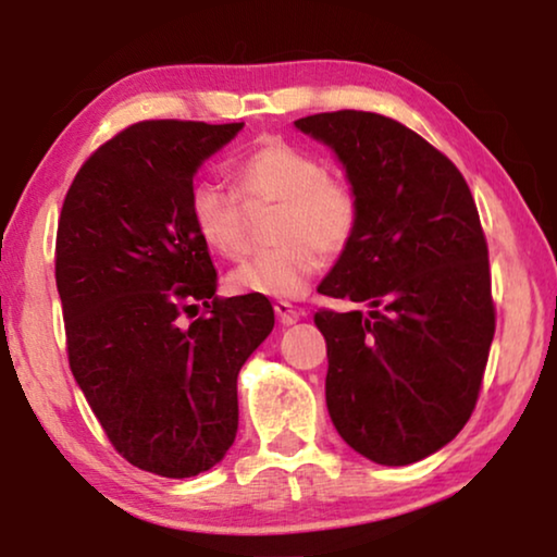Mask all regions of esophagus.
I'll return each instance as SVG.
<instances>
[{"label": "esophagus", "mask_w": 557, "mask_h": 557, "mask_svg": "<svg viewBox=\"0 0 557 557\" xmlns=\"http://www.w3.org/2000/svg\"><path fill=\"white\" fill-rule=\"evenodd\" d=\"M273 311H276L278 322L284 324V326L296 324V322H299V317H301V311H296L288 301H276V307H273Z\"/></svg>", "instance_id": "esophagus-1"}]
</instances>
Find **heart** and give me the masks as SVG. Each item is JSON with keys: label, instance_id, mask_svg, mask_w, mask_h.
I'll use <instances>...</instances> for the list:
<instances>
[{"label": "heart", "instance_id": "obj_1", "mask_svg": "<svg viewBox=\"0 0 557 557\" xmlns=\"http://www.w3.org/2000/svg\"><path fill=\"white\" fill-rule=\"evenodd\" d=\"M243 195L278 205V248L246 258L227 273L233 294L296 299L322 269L324 253H339L357 231V195L345 180L324 172L322 159L284 139H263L238 164ZM197 235L220 256H238L246 243L240 197L212 180L189 193Z\"/></svg>", "mask_w": 557, "mask_h": 557}]
</instances>
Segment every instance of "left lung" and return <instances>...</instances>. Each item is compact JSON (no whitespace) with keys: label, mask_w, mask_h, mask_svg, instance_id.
Listing matches in <instances>:
<instances>
[{"label":"left lung","mask_w":557,"mask_h":557,"mask_svg":"<svg viewBox=\"0 0 557 557\" xmlns=\"http://www.w3.org/2000/svg\"><path fill=\"white\" fill-rule=\"evenodd\" d=\"M330 147L357 195V231L317 292L370 311H317L326 410L383 467L436 454L469 421L494 337L490 253L461 172L370 111L294 121Z\"/></svg>","instance_id":"8db88e82"}]
</instances>
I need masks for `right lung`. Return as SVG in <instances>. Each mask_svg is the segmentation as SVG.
I'll use <instances>...</instances> for the list:
<instances>
[{
  "label": "right lung",
  "mask_w": 557,
  "mask_h": 557,
  "mask_svg": "<svg viewBox=\"0 0 557 557\" xmlns=\"http://www.w3.org/2000/svg\"><path fill=\"white\" fill-rule=\"evenodd\" d=\"M243 124L141 121L106 141L67 189L55 281L67 360L128 463L187 479L238 433V372L273 330L265 296L218 299L189 218L193 180ZM209 314L184 324L185 313Z\"/></svg>",
  "instance_id": "add662e5"
}]
</instances>
